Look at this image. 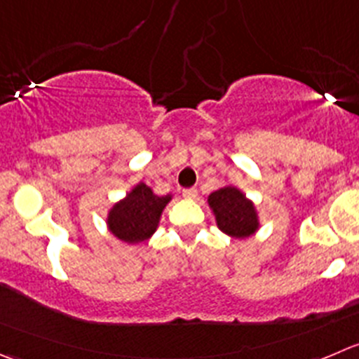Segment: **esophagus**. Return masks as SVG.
<instances>
[{
	"label": "esophagus",
	"mask_w": 359,
	"mask_h": 359,
	"mask_svg": "<svg viewBox=\"0 0 359 359\" xmlns=\"http://www.w3.org/2000/svg\"><path fill=\"white\" fill-rule=\"evenodd\" d=\"M182 196L187 198V200H194L198 196V191L194 187H187V189L182 191Z\"/></svg>",
	"instance_id": "obj_1"
}]
</instances>
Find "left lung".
<instances>
[{
	"label": "left lung",
	"mask_w": 359,
	"mask_h": 359,
	"mask_svg": "<svg viewBox=\"0 0 359 359\" xmlns=\"http://www.w3.org/2000/svg\"><path fill=\"white\" fill-rule=\"evenodd\" d=\"M208 207L215 215L217 228L233 238H247L259 228L256 207L235 186H226L208 196Z\"/></svg>",
	"instance_id": "1"
}]
</instances>
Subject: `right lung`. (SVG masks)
<instances>
[{
  "label": "right lung",
  "mask_w": 359,
  "mask_h": 359,
  "mask_svg": "<svg viewBox=\"0 0 359 359\" xmlns=\"http://www.w3.org/2000/svg\"><path fill=\"white\" fill-rule=\"evenodd\" d=\"M172 194L158 196L144 182L137 184L126 198L109 210L107 224L110 233L126 243H140L151 238L159 226L163 210Z\"/></svg>",
  "instance_id": "1"
}]
</instances>
